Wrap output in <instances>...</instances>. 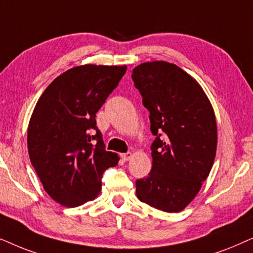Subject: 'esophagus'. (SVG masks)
<instances>
[{"mask_svg":"<svg viewBox=\"0 0 253 253\" xmlns=\"http://www.w3.org/2000/svg\"><path fill=\"white\" fill-rule=\"evenodd\" d=\"M132 156H133V154L132 153H126V154H121L120 155V157H121V160L123 161H129L130 158H132Z\"/></svg>","mask_w":253,"mask_h":253,"instance_id":"1","label":"esophagus"}]
</instances>
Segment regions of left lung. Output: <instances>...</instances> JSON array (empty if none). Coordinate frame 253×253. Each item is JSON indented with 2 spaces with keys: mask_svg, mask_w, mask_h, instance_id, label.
<instances>
[{
  "mask_svg": "<svg viewBox=\"0 0 253 253\" xmlns=\"http://www.w3.org/2000/svg\"><path fill=\"white\" fill-rule=\"evenodd\" d=\"M132 79L150 112L153 167L136 180V197L167 211L185 210L213 167L217 147L214 109L198 81L167 61L143 62Z\"/></svg>",
  "mask_w": 253,
  "mask_h": 253,
  "instance_id": "obj_1",
  "label": "left lung"
}]
</instances>
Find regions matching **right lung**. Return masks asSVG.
I'll use <instances>...</instances> for the list:
<instances>
[{
    "instance_id": "add662e5",
    "label": "right lung",
    "mask_w": 253,
    "mask_h": 253,
    "mask_svg": "<svg viewBox=\"0 0 253 253\" xmlns=\"http://www.w3.org/2000/svg\"><path fill=\"white\" fill-rule=\"evenodd\" d=\"M126 69L74 67L56 77L36 104L28 127L30 161L43 190L61 206L73 208L96 199L103 172L119 162L116 153L105 150L96 113Z\"/></svg>"
}]
</instances>
